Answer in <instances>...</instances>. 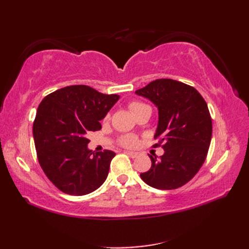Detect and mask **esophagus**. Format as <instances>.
<instances>
[{"label":"esophagus","mask_w":249,"mask_h":249,"mask_svg":"<svg viewBox=\"0 0 249 249\" xmlns=\"http://www.w3.org/2000/svg\"><path fill=\"white\" fill-rule=\"evenodd\" d=\"M125 153H126V154H127L128 156H130L131 158H136V157H138V153H136V152H129V151H126Z\"/></svg>","instance_id":"esophagus-1"}]
</instances>
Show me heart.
Here are the masks:
<instances>
[{"label": "heart", "instance_id": "obj_1", "mask_svg": "<svg viewBox=\"0 0 249 249\" xmlns=\"http://www.w3.org/2000/svg\"><path fill=\"white\" fill-rule=\"evenodd\" d=\"M143 106H145V105L142 103H139V102H131L128 105V107L135 113L137 110L141 107H143ZM119 143H120V145L124 146V147H129V149L130 147H135V146H137V144H138V137L135 135H123L119 138Z\"/></svg>", "mask_w": 249, "mask_h": 249}]
</instances>
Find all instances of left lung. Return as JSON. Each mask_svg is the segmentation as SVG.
<instances>
[{"instance_id":"left-lung-1","label":"left lung","mask_w":249,"mask_h":249,"mask_svg":"<svg viewBox=\"0 0 249 249\" xmlns=\"http://www.w3.org/2000/svg\"><path fill=\"white\" fill-rule=\"evenodd\" d=\"M136 94L158 108L153 147L165 150L160 160L150 155L152 166L140 174L150 186L170 190L188 183L202 167L212 138V119L205 100L195 88L172 79H157Z\"/></svg>"}]
</instances>
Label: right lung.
<instances>
[{
	"mask_svg": "<svg viewBox=\"0 0 249 249\" xmlns=\"http://www.w3.org/2000/svg\"><path fill=\"white\" fill-rule=\"evenodd\" d=\"M120 98L89 86H70L41 100L33 124L38 162L50 182L61 192L83 196L96 190L108 177L115 153L88 149L91 131Z\"/></svg>",
	"mask_w": 249,
	"mask_h": 249,
	"instance_id": "right-lung-1",
	"label": "right lung"
}]
</instances>
